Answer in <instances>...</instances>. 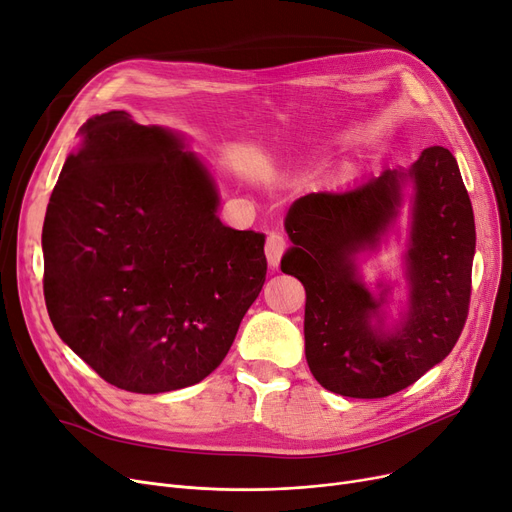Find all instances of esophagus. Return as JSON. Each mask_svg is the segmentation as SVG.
<instances>
[{
    "mask_svg": "<svg viewBox=\"0 0 512 512\" xmlns=\"http://www.w3.org/2000/svg\"><path fill=\"white\" fill-rule=\"evenodd\" d=\"M287 239L279 233H271L269 239H266V260H269V264L273 266V269H277L283 254L287 252Z\"/></svg>",
    "mask_w": 512,
    "mask_h": 512,
    "instance_id": "1",
    "label": "esophagus"
}]
</instances>
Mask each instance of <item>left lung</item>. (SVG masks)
<instances>
[{
  "label": "left lung",
  "mask_w": 512,
  "mask_h": 512,
  "mask_svg": "<svg viewBox=\"0 0 512 512\" xmlns=\"http://www.w3.org/2000/svg\"><path fill=\"white\" fill-rule=\"evenodd\" d=\"M406 178L416 187L411 306L403 327L383 336L370 325L382 299L357 279L353 260L395 217ZM285 229L294 248L281 271L306 289V360L329 392L392 396L452 352L469 314L475 218L458 164L442 145L423 150L408 173L385 168L348 191L308 193L289 208Z\"/></svg>",
  "instance_id": "1"
}]
</instances>
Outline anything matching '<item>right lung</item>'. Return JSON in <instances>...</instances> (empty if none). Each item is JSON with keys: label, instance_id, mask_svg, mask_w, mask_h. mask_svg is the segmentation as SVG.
<instances>
[{"label": "right lung", "instance_id": "1", "mask_svg": "<svg viewBox=\"0 0 512 512\" xmlns=\"http://www.w3.org/2000/svg\"><path fill=\"white\" fill-rule=\"evenodd\" d=\"M81 135L43 223L54 329L127 392L200 383L264 285V235L221 223L208 170L170 131L112 110Z\"/></svg>", "mask_w": 512, "mask_h": 512}]
</instances>
